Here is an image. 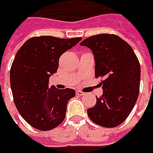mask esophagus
<instances>
[{
  "mask_svg": "<svg viewBox=\"0 0 153 153\" xmlns=\"http://www.w3.org/2000/svg\"><path fill=\"white\" fill-rule=\"evenodd\" d=\"M76 93V94H77V95H80V96H82V95H84V94H85V93L80 91V90H77Z\"/></svg>",
  "mask_w": 153,
  "mask_h": 153,
  "instance_id": "34e87169",
  "label": "esophagus"
}]
</instances>
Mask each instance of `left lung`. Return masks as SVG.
<instances>
[{"label": "left lung", "instance_id": "obj_1", "mask_svg": "<svg viewBox=\"0 0 153 153\" xmlns=\"http://www.w3.org/2000/svg\"><path fill=\"white\" fill-rule=\"evenodd\" d=\"M94 55L95 76L102 78L103 94L88 115L105 128L118 126L130 114L140 91V65L132 48L116 35L100 34L83 40Z\"/></svg>", "mask_w": 153, "mask_h": 153}]
</instances>
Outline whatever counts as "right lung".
<instances>
[{
    "label": "right lung",
    "instance_id": "add662e5",
    "mask_svg": "<svg viewBox=\"0 0 153 153\" xmlns=\"http://www.w3.org/2000/svg\"><path fill=\"white\" fill-rule=\"evenodd\" d=\"M81 40L35 36L17 52L10 70L11 89L19 112L33 128L51 130L65 119L68 101L76 92L49 88L48 82L57 72L60 56Z\"/></svg>",
    "mask_w": 153,
    "mask_h": 153
}]
</instances>
